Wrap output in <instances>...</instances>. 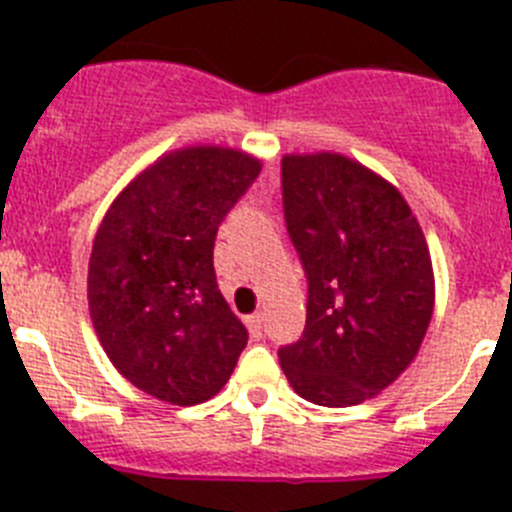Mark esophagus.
Instances as JSON below:
<instances>
[{"instance_id": "esophagus-1", "label": "esophagus", "mask_w": 512, "mask_h": 512, "mask_svg": "<svg viewBox=\"0 0 512 512\" xmlns=\"http://www.w3.org/2000/svg\"><path fill=\"white\" fill-rule=\"evenodd\" d=\"M246 325L248 330H251L253 338L264 336V312H253V315H248Z\"/></svg>"}]
</instances>
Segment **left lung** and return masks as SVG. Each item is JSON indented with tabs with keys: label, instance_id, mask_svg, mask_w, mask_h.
Returning a JSON list of instances; mask_svg holds the SVG:
<instances>
[{
	"label": "left lung",
	"instance_id": "8db88e82",
	"mask_svg": "<svg viewBox=\"0 0 512 512\" xmlns=\"http://www.w3.org/2000/svg\"><path fill=\"white\" fill-rule=\"evenodd\" d=\"M282 200L307 274L302 338L279 348L292 390L359 405L418 356L436 282L428 243L397 187L341 153H287Z\"/></svg>",
	"mask_w": 512,
	"mask_h": 512
}]
</instances>
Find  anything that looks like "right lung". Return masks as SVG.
Returning a JSON list of instances; mask_svg holds the SVG:
<instances>
[{
    "instance_id": "add662e5",
    "label": "right lung",
    "mask_w": 512,
    "mask_h": 512,
    "mask_svg": "<svg viewBox=\"0 0 512 512\" xmlns=\"http://www.w3.org/2000/svg\"><path fill=\"white\" fill-rule=\"evenodd\" d=\"M259 171V158L235 148H176L104 212L89 256V315L112 366L156 400H210L246 348V328L217 289L212 248Z\"/></svg>"
}]
</instances>
